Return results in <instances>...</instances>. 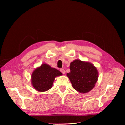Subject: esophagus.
<instances>
[{
    "label": "esophagus",
    "mask_w": 125,
    "mask_h": 125,
    "mask_svg": "<svg viewBox=\"0 0 125 125\" xmlns=\"http://www.w3.org/2000/svg\"><path fill=\"white\" fill-rule=\"evenodd\" d=\"M60 71L62 72V74H65V70L64 69H60Z\"/></svg>",
    "instance_id": "obj_1"
}]
</instances>
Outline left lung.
Returning <instances> with one entry per match:
<instances>
[{"mask_svg":"<svg viewBox=\"0 0 125 125\" xmlns=\"http://www.w3.org/2000/svg\"><path fill=\"white\" fill-rule=\"evenodd\" d=\"M70 70L67 76L77 91L86 93L94 88L99 78V73L92 63L75 59L70 63Z\"/></svg>","mask_w":125,"mask_h":125,"instance_id":"left-lung-1","label":"left lung"}]
</instances>
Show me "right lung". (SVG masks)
I'll return each instance as SVG.
<instances>
[{"mask_svg": "<svg viewBox=\"0 0 125 125\" xmlns=\"http://www.w3.org/2000/svg\"><path fill=\"white\" fill-rule=\"evenodd\" d=\"M62 75L59 70L43 63L32 72L31 84L37 91L43 92L52 88L56 77Z\"/></svg>", "mask_w": 125, "mask_h": 125, "instance_id": "add662e5", "label": "right lung"}]
</instances>
